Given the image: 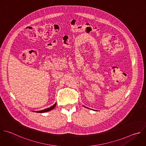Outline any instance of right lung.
Wrapping results in <instances>:
<instances>
[{
    "instance_id": "obj_1",
    "label": "right lung",
    "mask_w": 146,
    "mask_h": 146,
    "mask_svg": "<svg viewBox=\"0 0 146 146\" xmlns=\"http://www.w3.org/2000/svg\"><path fill=\"white\" fill-rule=\"evenodd\" d=\"M56 104H57V103H56V104H54L53 106L50 107V108H46V109H45V110H42V111H36V112H38V113H44V112H48V111H50L53 110V109L56 107Z\"/></svg>"
}]
</instances>
